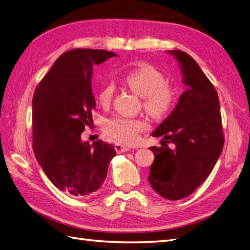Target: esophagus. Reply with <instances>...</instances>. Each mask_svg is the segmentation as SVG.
<instances>
[{"instance_id":"obj_1","label":"esophagus","mask_w":250,"mask_h":250,"mask_svg":"<svg viewBox=\"0 0 250 250\" xmlns=\"http://www.w3.org/2000/svg\"><path fill=\"white\" fill-rule=\"evenodd\" d=\"M114 147H115V150L117 152H119V153L125 152V151H128V150L131 149V146L125 145V144H120V143H116V144L114 145Z\"/></svg>"}]
</instances>
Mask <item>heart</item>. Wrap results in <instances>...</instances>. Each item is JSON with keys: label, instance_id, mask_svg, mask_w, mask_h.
<instances>
[{"label": "heart", "instance_id": "b5f03b06", "mask_svg": "<svg viewBox=\"0 0 250 250\" xmlns=\"http://www.w3.org/2000/svg\"><path fill=\"white\" fill-rule=\"evenodd\" d=\"M125 83L140 95L143 107L153 119H162L171 111L176 93L166 76L150 64H142L125 74ZM115 94L114 83L108 82L101 88L97 98L101 106L108 107ZM148 128L147 122L141 118L115 116L105 124V133L108 137L125 144H133Z\"/></svg>", "mask_w": 250, "mask_h": 250}]
</instances>
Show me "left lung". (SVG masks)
Segmentation results:
<instances>
[{
  "label": "left lung",
  "instance_id": "left-lung-1",
  "mask_svg": "<svg viewBox=\"0 0 250 250\" xmlns=\"http://www.w3.org/2000/svg\"><path fill=\"white\" fill-rule=\"evenodd\" d=\"M183 68L188 90L152 136L164 137L161 147H150L155 161L148 180L167 200L190 195L208 177L225 144L218 94L192 58L168 50Z\"/></svg>",
  "mask_w": 250,
  "mask_h": 250
}]
</instances>
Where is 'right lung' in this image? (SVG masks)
Listing matches in <instances>:
<instances>
[{
    "label": "right lung",
    "instance_id": "add662e5",
    "mask_svg": "<svg viewBox=\"0 0 250 250\" xmlns=\"http://www.w3.org/2000/svg\"><path fill=\"white\" fill-rule=\"evenodd\" d=\"M114 52L76 48L61 55L42 79L33 95V151L56 187L74 196L98 191L107 175L115 148L103 143H83L91 126L95 100L91 89L93 66Z\"/></svg>",
    "mask_w": 250,
    "mask_h": 250
}]
</instances>
